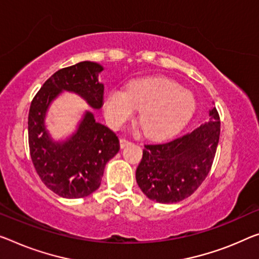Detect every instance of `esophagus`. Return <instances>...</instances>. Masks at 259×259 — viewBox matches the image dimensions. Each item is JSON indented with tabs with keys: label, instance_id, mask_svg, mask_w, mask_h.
I'll return each instance as SVG.
<instances>
[{
	"label": "esophagus",
	"instance_id": "esophagus-1",
	"mask_svg": "<svg viewBox=\"0 0 259 259\" xmlns=\"http://www.w3.org/2000/svg\"><path fill=\"white\" fill-rule=\"evenodd\" d=\"M128 145H131L130 140H127V139H125V138L120 139V147H121V148H125V147H127Z\"/></svg>",
	"mask_w": 259,
	"mask_h": 259
}]
</instances>
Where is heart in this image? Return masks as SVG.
I'll return each mask as SVG.
<instances>
[{
	"label": "heart",
	"instance_id": "1",
	"mask_svg": "<svg viewBox=\"0 0 259 259\" xmlns=\"http://www.w3.org/2000/svg\"><path fill=\"white\" fill-rule=\"evenodd\" d=\"M196 99L174 79L153 76L130 83L127 93L112 91L104 103L106 120L120 128L140 110L139 124L147 137L161 140L180 131L192 116Z\"/></svg>",
	"mask_w": 259,
	"mask_h": 259
}]
</instances>
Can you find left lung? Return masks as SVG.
<instances>
[{
    "label": "left lung",
    "instance_id": "left-lung-1",
    "mask_svg": "<svg viewBox=\"0 0 259 259\" xmlns=\"http://www.w3.org/2000/svg\"><path fill=\"white\" fill-rule=\"evenodd\" d=\"M208 114L209 120L192 132L145 146L135 178L150 200L161 204L184 200L207 177L220 138V118L215 107Z\"/></svg>",
    "mask_w": 259,
    "mask_h": 259
}]
</instances>
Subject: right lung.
I'll list each match as a JSON object with an SVG mask.
<instances>
[{
    "label": "right lung",
    "mask_w": 259,
    "mask_h": 259,
    "mask_svg": "<svg viewBox=\"0 0 259 259\" xmlns=\"http://www.w3.org/2000/svg\"><path fill=\"white\" fill-rule=\"evenodd\" d=\"M104 67L82 61L58 70L35 95L29 112V146L35 171L44 184L58 196L77 199L101 185L106 163L116 155L119 139L85 110L73 133L54 140L46 127L50 106L62 93H73L95 110L103 106L104 84L98 76Z\"/></svg>",
    "instance_id": "obj_1"
}]
</instances>
